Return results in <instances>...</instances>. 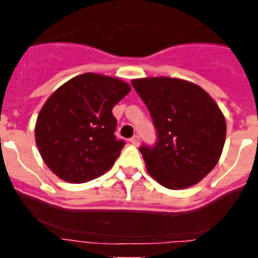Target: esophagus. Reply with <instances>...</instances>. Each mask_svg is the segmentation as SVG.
Segmentation results:
<instances>
[{"label":"esophagus","mask_w":258,"mask_h":258,"mask_svg":"<svg viewBox=\"0 0 258 258\" xmlns=\"http://www.w3.org/2000/svg\"><path fill=\"white\" fill-rule=\"evenodd\" d=\"M130 142H131L132 144H135V146H137V144H139V142H141V138H139V136L135 135L131 139H130Z\"/></svg>","instance_id":"1"}]
</instances>
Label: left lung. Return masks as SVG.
Segmentation results:
<instances>
[{"instance_id": "left-lung-1", "label": "left lung", "mask_w": 258, "mask_h": 258, "mask_svg": "<svg viewBox=\"0 0 258 258\" xmlns=\"http://www.w3.org/2000/svg\"><path fill=\"white\" fill-rule=\"evenodd\" d=\"M131 84L156 130L155 144L139 147L148 172L168 189L197 184L223 150L226 120L218 105L199 86L179 79L147 78Z\"/></svg>"}]
</instances>
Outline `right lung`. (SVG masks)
I'll list each match as a JSON object with an SVG mask.
<instances>
[{
    "instance_id": "obj_1",
    "label": "right lung",
    "mask_w": 258,
    "mask_h": 258,
    "mask_svg": "<svg viewBox=\"0 0 258 258\" xmlns=\"http://www.w3.org/2000/svg\"><path fill=\"white\" fill-rule=\"evenodd\" d=\"M131 87L121 80L87 73L47 99L38 114L35 138L46 165L59 178L85 183L114 165L125 146L115 136L112 108Z\"/></svg>"
}]
</instances>
